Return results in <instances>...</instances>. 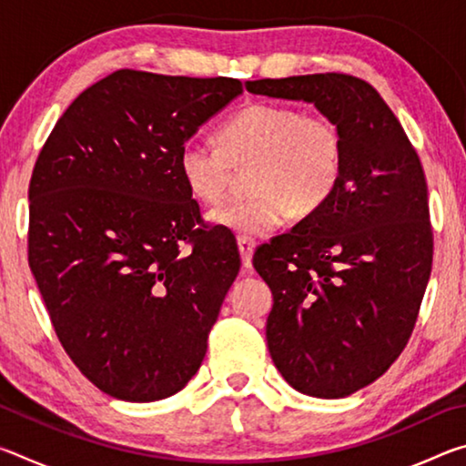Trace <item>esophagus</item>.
<instances>
[{
  "instance_id": "34e87169",
  "label": "esophagus",
  "mask_w": 466,
  "mask_h": 466,
  "mask_svg": "<svg viewBox=\"0 0 466 466\" xmlns=\"http://www.w3.org/2000/svg\"><path fill=\"white\" fill-rule=\"evenodd\" d=\"M238 250L242 257V265L250 269L252 265V252H255V240H250L248 236H238Z\"/></svg>"
}]
</instances>
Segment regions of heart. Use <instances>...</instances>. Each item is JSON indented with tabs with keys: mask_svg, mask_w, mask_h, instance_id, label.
<instances>
[{
	"mask_svg": "<svg viewBox=\"0 0 466 466\" xmlns=\"http://www.w3.org/2000/svg\"><path fill=\"white\" fill-rule=\"evenodd\" d=\"M248 162H255V193L219 205L208 218L232 232L265 236L278 230L291 211L310 216L333 197L343 175V139L327 116L257 102L224 123L219 144L193 137L178 152L180 178L205 205L222 201L234 164Z\"/></svg>",
	"mask_w": 466,
	"mask_h": 466,
	"instance_id": "b5f03b06",
	"label": "heart"
}]
</instances>
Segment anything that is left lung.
Instances as JSON below:
<instances>
[{
	"mask_svg": "<svg viewBox=\"0 0 466 466\" xmlns=\"http://www.w3.org/2000/svg\"><path fill=\"white\" fill-rule=\"evenodd\" d=\"M247 90L312 102L341 133L333 197L252 257L273 291L267 347L275 368L309 397L341 399L380 378L413 333L433 255L420 156L360 77H267Z\"/></svg>",
	"mask_w": 466,
	"mask_h": 466,
	"instance_id": "obj_1",
	"label": "left lung"
}]
</instances>
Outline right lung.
Returning <instances> with one entry per match:
<instances>
[{"label": "right lung", "mask_w": 466, "mask_h": 466, "mask_svg": "<svg viewBox=\"0 0 466 466\" xmlns=\"http://www.w3.org/2000/svg\"><path fill=\"white\" fill-rule=\"evenodd\" d=\"M240 94L232 77L119 69L69 105L38 154L30 271L63 350L110 397L167 399L205 358L240 255L195 228L178 152Z\"/></svg>", "instance_id": "add662e5"}]
</instances>
